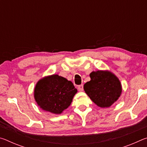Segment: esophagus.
Masks as SVG:
<instances>
[{
	"instance_id": "34e87169",
	"label": "esophagus",
	"mask_w": 147,
	"mask_h": 147,
	"mask_svg": "<svg viewBox=\"0 0 147 147\" xmlns=\"http://www.w3.org/2000/svg\"><path fill=\"white\" fill-rule=\"evenodd\" d=\"M78 89L80 91H82L84 90V86L83 84H81V85H79L78 86Z\"/></svg>"
}]
</instances>
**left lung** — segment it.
I'll use <instances>...</instances> for the list:
<instances>
[{
  "instance_id": "8db88e82",
  "label": "left lung",
  "mask_w": 147,
  "mask_h": 147,
  "mask_svg": "<svg viewBox=\"0 0 147 147\" xmlns=\"http://www.w3.org/2000/svg\"><path fill=\"white\" fill-rule=\"evenodd\" d=\"M91 80L84 89L94 104L101 108H108L117 100L122 88L117 77L109 71H97L90 74Z\"/></svg>"
}]
</instances>
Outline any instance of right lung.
Segmentation results:
<instances>
[{
	"mask_svg": "<svg viewBox=\"0 0 147 147\" xmlns=\"http://www.w3.org/2000/svg\"><path fill=\"white\" fill-rule=\"evenodd\" d=\"M77 89L72 82L58 74L40 80L34 89V98L42 109L60 114L71 105Z\"/></svg>",
	"mask_w": 147,
	"mask_h": 147,
	"instance_id": "1",
	"label": "right lung"
}]
</instances>
